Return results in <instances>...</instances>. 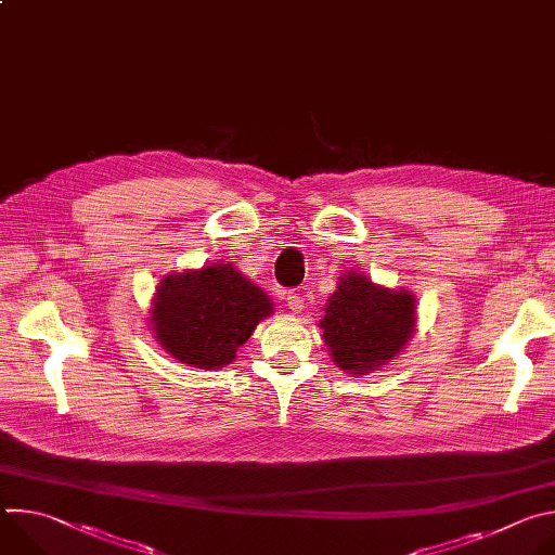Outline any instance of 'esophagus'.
<instances>
[{
    "instance_id": "34e87169",
    "label": "esophagus",
    "mask_w": 555,
    "mask_h": 555,
    "mask_svg": "<svg viewBox=\"0 0 555 555\" xmlns=\"http://www.w3.org/2000/svg\"><path fill=\"white\" fill-rule=\"evenodd\" d=\"M285 300H287V307L296 313H300L305 309V300L298 292H285Z\"/></svg>"
}]
</instances>
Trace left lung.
Here are the masks:
<instances>
[{"instance_id":"1","label":"left lung","mask_w":555,"mask_h":555,"mask_svg":"<svg viewBox=\"0 0 555 555\" xmlns=\"http://www.w3.org/2000/svg\"><path fill=\"white\" fill-rule=\"evenodd\" d=\"M415 311L413 292L388 289L347 272L325 307L323 340L343 371L364 375L406 347L415 334Z\"/></svg>"}]
</instances>
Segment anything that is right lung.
I'll use <instances>...</instances> for the list:
<instances>
[{
	"label": "right lung",
	"instance_id": "obj_1",
	"mask_svg": "<svg viewBox=\"0 0 555 555\" xmlns=\"http://www.w3.org/2000/svg\"><path fill=\"white\" fill-rule=\"evenodd\" d=\"M272 313L268 294L232 263L167 274L155 289L151 327L167 353L195 369L230 364Z\"/></svg>",
	"mask_w": 555,
	"mask_h": 555
}]
</instances>
